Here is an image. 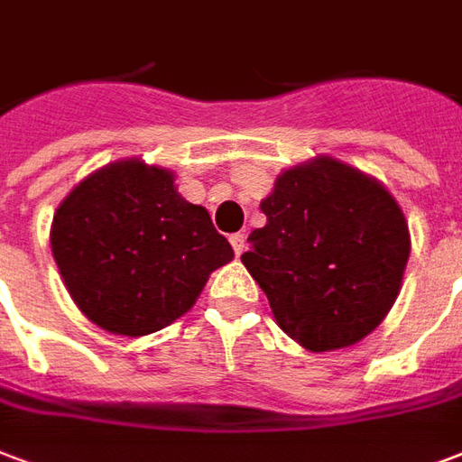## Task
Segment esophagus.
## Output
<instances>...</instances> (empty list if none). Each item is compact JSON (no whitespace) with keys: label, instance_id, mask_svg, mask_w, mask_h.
Listing matches in <instances>:
<instances>
[{"label":"esophagus","instance_id":"obj_1","mask_svg":"<svg viewBox=\"0 0 462 462\" xmlns=\"http://www.w3.org/2000/svg\"><path fill=\"white\" fill-rule=\"evenodd\" d=\"M230 245L232 249H235V254L240 257L242 252H245V247H247V237H245L242 232H235V235H230Z\"/></svg>","mask_w":462,"mask_h":462}]
</instances>
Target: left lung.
I'll return each mask as SVG.
<instances>
[{"mask_svg":"<svg viewBox=\"0 0 462 462\" xmlns=\"http://www.w3.org/2000/svg\"><path fill=\"white\" fill-rule=\"evenodd\" d=\"M262 213L242 264L283 333L313 353L370 336L394 306L411 249L389 190L320 156L283 171Z\"/></svg>","mask_w":462,"mask_h":462,"instance_id":"1","label":"left lung"}]
</instances>
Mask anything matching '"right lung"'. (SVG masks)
Here are the masks:
<instances>
[{
	"instance_id": "obj_1",
	"label": "right lung",
	"mask_w": 462,
	"mask_h": 462,
	"mask_svg": "<svg viewBox=\"0 0 462 462\" xmlns=\"http://www.w3.org/2000/svg\"><path fill=\"white\" fill-rule=\"evenodd\" d=\"M51 249L70 299L92 323L149 336L186 313L235 252L173 173L139 159L109 163L53 215Z\"/></svg>"
}]
</instances>
